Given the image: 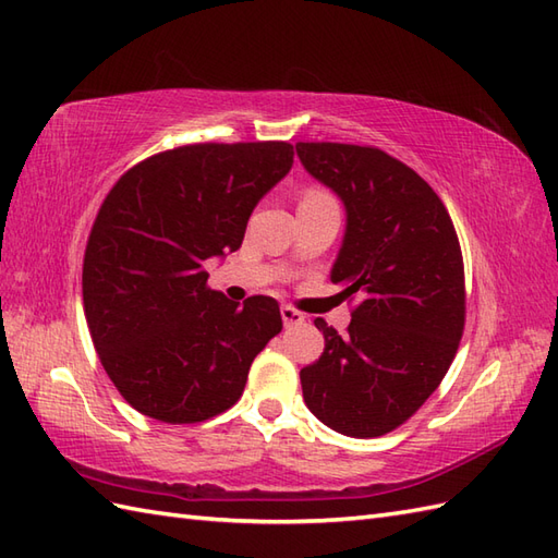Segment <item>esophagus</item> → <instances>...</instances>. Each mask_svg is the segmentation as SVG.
I'll list each match as a JSON object with an SVG mask.
<instances>
[{"label": "esophagus", "instance_id": "1", "mask_svg": "<svg viewBox=\"0 0 558 558\" xmlns=\"http://www.w3.org/2000/svg\"><path fill=\"white\" fill-rule=\"evenodd\" d=\"M280 316H282V323H284V327L302 325V323H304V318H306L302 311H296V308H292V306H282V308H280Z\"/></svg>", "mask_w": 558, "mask_h": 558}]
</instances>
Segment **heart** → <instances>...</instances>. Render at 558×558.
Instances as JSON below:
<instances>
[{
    "instance_id": "1",
    "label": "heart",
    "mask_w": 558,
    "mask_h": 558,
    "mask_svg": "<svg viewBox=\"0 0 558 558\" xmlns=\"http://www.w3.org/2000/svg\"><path fill=\"white\" fill-rule=\"evenodd\" d=\"M306 195H325V193H320V191H308Z\"/></svg>"
}]
</instances>
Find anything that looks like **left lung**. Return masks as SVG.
<instances>
[{"label": "left lung", "mask_w": 558, "mask_h": 558, "mask_svg": "<svg viewBox=\"0 0 558 558\" xmlns=\"http://www.w3.org/2000/svg\"><path fill=\"white\" fill-rule=\"evenodd\" d=\"M313 179L339 195L347 231L332 282L361 294L347 335L323 318L320 359L302 391L325 426L375 438L410 420L446 377L464 332V264L446 205L379 148L296 143Z\"/></svg>", "instance_id": "8db88e82"}]
</instances>
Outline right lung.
Segmentation results:
<instances>
[{
  "instance_id": "obj_1",
  "label": "right lung",
  "mask_w": 558,
  "mask_h": 558,
  "mask_svg": "<svg viewBox=\"0 0 558 558\" xmlns=\"http://www.w3.org/2000/svg\"><path fill=\"white\" fill-rule=\"evenodd\" d=\"M292 162L284 141L195 143L134 165L106 195L84 252V316L108 377L141 415H219L282 330L276 299L231 302L207 288L205 262L242 245L250 214Z\"/></svg>"
}]
</instances>
